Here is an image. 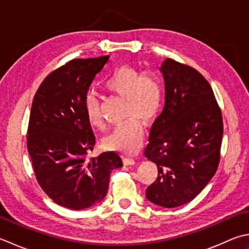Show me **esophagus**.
Returning a JSON list of instances; mask_svg holds the SVG:
<instances>
[{
    "instance_id": "1",
    "label": "esophagus",
    "mask_w": 249,
    "mask_h": 249,
    "mask_svg": "<svg viewBox=\"0 0 249 249\" xmlns=\"http://www.w3.org/2000/svg\"><path fill=\"white\" fill-rule=\"evenodd\" d=\"M123 162L125 165H134L136 163V160L133 157H124Z\"/></svg>"
}]
</instances>
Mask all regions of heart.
Here are the masks:
<instances>
[{
	"label": "heart",
	"instance_id": "heart-1",
	"mask_svg": "<svg viewBox=\"0 0 249 249\" xmlns=\"http://www.w3.org/2000/svg\"><path fill=\"white\" fill-rule=\"evenodd\" d=\"M106 89L125 98V116L123 124L112 130L104 142L109 149L123 152H134L143 139V124L152 121L160 110L163 87L159 77L150 72H142L133 67L118 68L107 79ZM85 111L89 123L96 127L104 126L98 96L89 92L85 98Z\"/></svg>",
	"mask_w": 249,
	"mask_h": 249
}]
</instances>
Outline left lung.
Wrapping results in <instances>:
<instances>
[{
    "instance_id": "1",
    "label": "left lung",
    "mask_w": 249,
    "mask_h": 249,
    "mask_svg": "<svg viewBox=\"0 0 249 249\" xmlns=\"http://www.w3.org/2000/svg\"><path fill=\"white\" fill-rule=\"evenodd\" d=\"M160 70L165 105L143 152L157 164L159 175L145 196L159 206L174 208L196 197L216 174L223 123L212 87L201 73L170 58Z\"/></svg>"
}]
</instances>
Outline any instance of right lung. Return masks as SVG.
<instances>
[{
	"label": "right lung",
	"mask_w": 249,
	"mask_h": 249,
	"mask_svg": "<svg viewBox=\"0 0 249 249\" xmlns=\"http://www.w3.org/2000/svg\"><path fill=\"white\" fill-rule=\"evenodd\" d=\"M109 56L73 59L50 73L32 101L27 145L40 187L62 207L80 211L101 202L110 174L123 166L114 151L87 158L95 135L85 98Z\"/></svg>",
	"instance_id": "obj_1"
}]
</instances>
